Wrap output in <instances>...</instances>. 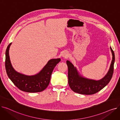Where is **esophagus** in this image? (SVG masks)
I'll return each instance as SVG.
<instances>
[{"label":"esophagus","instance_id":"obj_1","mask_svg":"<svg viewBox=\"0 0 120 120\" xmlns=\"http://www.w3.org/2000/svg\"><path fill=\"white\" fill-rule=\"evenodd\" d=\"M68 53L67 52H64L62 54V56L65 58H67L68 56Z\"/></svg>","mask_w":120,"mask_h":120}]
</instances>
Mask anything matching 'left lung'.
Masks as SVG:
<instances>
[{
	"instance_id": "8db88e82",
	"label": "left lung",
	"mask_w": 120,
	"mask_h": 120,
	"mask_svg": "<svg viewBox=\"0 0 120 120\" xmlns=\"http://www.w3.org/2000/svg\"><path fill=\"white\" fill-rule=\"evenodd\" d=\"M110 49L112 55V59L109 68L105 76L99 80L82 76L77 68L70 61H67L68 67V83L71 89L74 92L84 95H91L102 90L109 84L112 77L115 62L114 52L111 47Z\"/></svg>"
}]
</instances>
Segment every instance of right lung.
<instances>
[{
  "label": "right lung",
  "instance_id": "obj_1",
  "mask_svg": "<svg viewBox=\"0 0 120 120\" xmlns=\"http://www.w3.org/2000/svg\"><path fill=\"white\" fill-rule=\"evenodd\" d=\"M11 43L6 50L5 68L9 78L20 90L30 93L38 92L45 90L49 85L54 68L60 58L49 60L41 71L34 75H27L16 71L12 67L10 59L9 49Z\"/></svg>",
  "mask_w": 120,
  "mask_h": 120
}]
</instances>
